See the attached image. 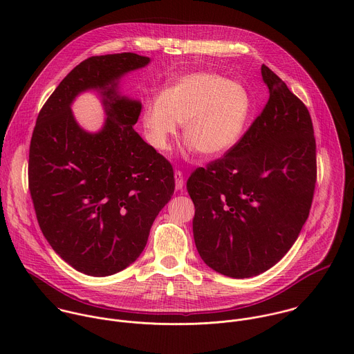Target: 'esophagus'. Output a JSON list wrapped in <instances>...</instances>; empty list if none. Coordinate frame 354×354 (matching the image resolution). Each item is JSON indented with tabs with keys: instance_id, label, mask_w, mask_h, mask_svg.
Returning a JSON list of instances; mask_svg holds the SVG:
<instances>
[{
	"instance_id": "34e87169",
	"label": "esophagus",
	"mask_w": 354,
	"mask_h": 354,
	"mask_svg": "<svg viewBox=\"0 0 354 354\" xmlns=\"http://www.w3.org/2000/svg\"><path fill=\"white\" fill-rule=\"evenodd\" d=\"M183 185H185L183 175H182L180 171H176V172H175V187L179 190V189L183 187Z\"/></svg>"
}]
</instances>
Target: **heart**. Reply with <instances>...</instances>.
Masks as SVG:
<instances>
[{
	"instance_id": "heart-1",
	"label": "heart",
	"mask_w": 354,
	"mask_h": 354,
	"mask_svg": "<svg viewBox=\"0 0 354 354\" xmlns=\"http://www.w3.org/2000/svg\"><path fill=\"white\" fill-rule=\"evenodd\" d=\"M250 100L246 89L223 75L197 71L179 77L144 108L141 122L147 141L167 151L183 124V138L205 157L230 151L246 123Z\"/></svg>"
}]
</instances>
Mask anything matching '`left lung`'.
Wrapping results in <instances>:
<instances>
[{
	"label": "left lung",
	"instance_id": "1",
	"mask_svg": "<svg viewBox=\"0 0 354 354\" xmlns=\"http://www.w3.org/2000/svg\"><path fill=\"white\" fill-rule=\"evenodd\" d=\"M262 77L270 92L262 113L221 160L186 183L198 255L234 279L258 276L287 254L308 218L317 182L308 109L265 64Z\"/></svg>",
	"mask_w": 354,
	"mask_h": 354
}]
</instances>
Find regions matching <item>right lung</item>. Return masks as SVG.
Listing matches in <instances>:
<instances>
[{
	"mask_svg": "<svg viewBox=\"0 0 354 354\" xmlns=\"http://www.w3.org/2000/svg\"><path fill=\"white\" fill-rule=\"evenodd\" d=\"M136 53L80 63L43 105L29 148V190L40 230L56 254L95 277L130 266L175 189L172 165L133 129L141 102L120 80L145 67ZM95 90L107 118L97 132L75 120L71 105Z\"/></svg>",
	"mask_w": 354,
	"mask_h": 354,
	"instance_id": "add662e5",
	"label": "right lung"
}]
</instances>
